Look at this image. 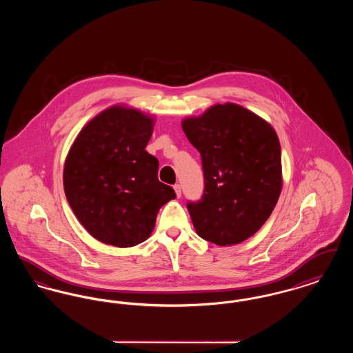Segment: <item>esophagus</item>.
Returning a JSON list of instances; mask_svg holds the SVG:
<instances>
[{"instance_id":"1","label":"esophagus","mask_w":353,"mask_h":353,"mask_svg":"<svg viewBox=\"0 0 353 353\" xmlns=\"http://www.w3.org/2000/svg\"><path fill=\"white\" fill-rule=\"evenodd\" d=\"M173 188H174V192H176V196H177V197H181V185L176 184V185H174V186H173Z\"/></svg>"}]
</instances>
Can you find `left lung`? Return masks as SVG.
I'll return each instance as SVG.
<instances>
[{
	"instance_id": "obj_1",
	"label": "left lung",
	"mask_w": 353,
	"mask_h": 353,
	"mask_svg": "<svg viewBox=\"0 0 353 353\" xmlns=\"http://www.w3.org/2000/svg\"><path fill=\"white\" fill-rule=\"evenodd\" d=\"M183 130L201 154L203 193L186 208L197 234L219 246L255 234L282 189L281 144L274 128L252 111L217 104Z\"/></svg>"
}]
</instances>
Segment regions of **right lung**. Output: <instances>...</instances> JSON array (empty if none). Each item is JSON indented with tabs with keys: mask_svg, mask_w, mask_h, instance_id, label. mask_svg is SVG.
<instances>
[{
	"mask_svg": "<svg viewBox=\"0 0 353 353\" xmlns=\"http://www.w3.org/2000/svg\"><path fill=\"white\" fill-rule=\"evenodd\" d=\"M153 119L115 105L75 139L63 169L68 203L84 229L103 243L131 248L154 228L159 209L176 199L157 179L159 160L145 151Z\"/></svg>",
	"mask_w": 353,
	"mask_h": 353,
	"instance_id": "right-lung-1",
	"label": "right lung"
}]
</instances>
